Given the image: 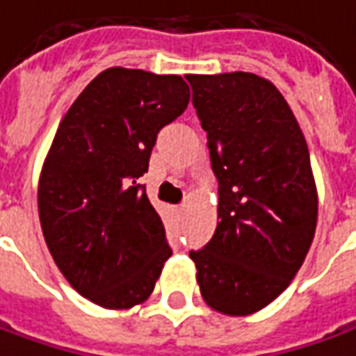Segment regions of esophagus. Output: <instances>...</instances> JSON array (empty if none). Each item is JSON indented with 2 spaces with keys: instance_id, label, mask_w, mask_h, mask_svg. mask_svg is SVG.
Segmentation results:
<instances>
[{
  "instance_id": "1",
  "label": "esophagus",
  "mask_w": 356,
  "mask_h": 356,
  "mask_svg": "<svg viewBox=\"0 0 356 356\" xmlns=\"http://www.w3.org/2000/svg\"><path fill=\"white\" fill-rule=\"evenodd\" d=\"M171 212H173L175 216H181V214H183V207H173V209H171Z\"/></svg>"
}]
</instances>
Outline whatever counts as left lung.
I'll use <instances>...</instances> for the list:
<instances>
[{
  "label": "left lung",
  "mask_w": 356,
  "mask_h": 356,
  "mask_svg": "<svg viewBox=\"0 0 356 356\" xmlns=\"http://www.w3.org/2000/svg\"><path fill=\"white\" fill-rule=\"evenodd\" d=\"M218 179V224L191 251L200 294L226 316L265 308L296 277L318 222L306 138L280 91L249 72L187 76Z\"/></svg>",
  "instance_id": "8db88e82"
}]
</instances>
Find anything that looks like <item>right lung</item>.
<instances>
[{
    "label": "right lung",
    "mask_w": 356,
    "mask_h": 356,
    "mask_svg": "<svg viewBox=\"0 0 356 356\" xmlns=\"http://www.w3.org/2000/svg\"><path fill=\"white\" fill-rule=\"evenodd\" d=\"M188 97L181 76L108 67L58 127L38 181V218L58 269L97 306L142 304L171 257L138 179L158 132L183 115Z\"/></svg>",
    "instance_id": "obj_1"
}]
</instances>
